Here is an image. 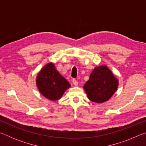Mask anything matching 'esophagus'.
<instances>
[{"label":"esophagus","mask_w":146,"mask_h":146,"mask_svg":"<svg viewBox=\"0 0 146 146\" xmlns=\"http://www.w3.org/2000/svg\"><path fill=\"white\" fill-rule=\"evenodd\" d=\"M72 82H73V84L75 85V86H77V85H78V82H77V80H76V79L73 78V80H72Z\"/></svg>","instance_id":"esophagus-1"}]
</instances>
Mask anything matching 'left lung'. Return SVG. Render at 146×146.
Returning <instances> with one entry per match:
<instances>
[{
    "label": "left lung",
    "instance_id": "1",
    "mask_svg": "<svg viewBox=\"0 0 146 146\" xmlns=\"http://www.w3.org/2000/svg\"><path fill=\"white\" fill-rule=\"evenodd\" d=\"M118 82L106 66L95 68L84 89L92 102L102 103L108 101L117 90Z\"/></svg>",
    "mask_w": 146,
    "mask_h": 146
}]
</instances>
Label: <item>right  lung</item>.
<instances>
[{"mask_svg":"<svg viewBox=\"0 0 146 146\" xmlns=\"http://www.w3.org/2000/svg\"><path fill=\"white\" fill-rule=\"evenodd\" d=\"M36 86L42 95L51 100H57L70 87L67 80L59 73L53 63L42 69L36 80Z\"/></svg>","mask_w":146,"mask_h":146,"instance_id":"1","label":"right lung"}]
</instances>
